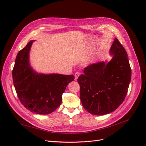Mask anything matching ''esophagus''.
<instances>
[{"mask_svg": "<svg viewBox=\"0 0 146 146\" xmlns=\"http://www.w3.org/2000/svg\"><path fill=\"white\" fill-rule=\"evenodd\" d=\"M79 75H80L79 73H78V72L75 73V74H74V80H75V81H77V79H78V77L79 76Z\"/></svg>", "mask_w": 146, "mask_h": 146, "instance_id": "1", "label": "esophagus"}]
</instances>
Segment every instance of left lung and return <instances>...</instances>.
Here are the masks:
<instances>
[{"label": "left lung", "instance_id": "obj_1", "mask_svg": "<svg viewBox=\"0 0 146 146\" xmlns=\"http://www.w3.org/2000/svg\"><path fill=\"white\" fill-rule=\"evenodd\" d=\"M113 56L109 62L89 65L78 79L80 98L88 112L95 115L113 111L123 103L131 80L127 53L117 38L110 49Z\"/></svg>", "mask_w": 146, "mask_h": 146}]
</instances>
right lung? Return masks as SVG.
Returning a JSON list of instances; mask_svg holds the SVG:
<instances>
[{"label": "right lung", "mask_w": 146, "mask_h": 146, "mask_svg": "<svg viewBox=\"0 0 146 146\" xmlns=\"http://www.w3.org/2000/svg\"><path fill=\"white\" fill-rule=\"evenodd\" d=\"M31 40L18 53L12 75L17 96L22 104L31 112L47 115L62 102V96L73 75L38 73L30 64Z\"/></svg>", "instance_id": "add662e5"}]
</instances>
